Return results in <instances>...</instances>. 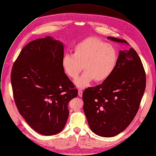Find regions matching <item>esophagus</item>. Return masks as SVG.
<instances>
[{"label": "esophagus", "instance_id": "1", "mask_svg": "<svg viewBox=\"0 0 156 156\" xmlns=\"http://www.w3.org/2000/svg\"><path fill=\"white\" fill-rule=\"evenodd\" d=\"M78 96L80 97H82V96H83V91H82L81 90H78Z\"/></svg>", "mask_w": 156, "mask_h": 156}]
</instances>
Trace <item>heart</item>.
Returning <instances> with one entry per match:
<instances>
[{
    "label": "heart",
    "instance_id": "obj_1",
    "mask_svg": "<svg viewBox=\"0 0 156 156\" xmlns=\"http://www.w3.org/2000/svg\"><path fill=\"white\" fill-rule=\"evenodd\" d=\"M117 58V52L112 45L95 37H87L75 46L73 55L63 57L62 65L65 73L73 79L78 77L83 66L85 72L74 82L76 87L83 89L93 80H107L114 71Z\"/></svg>",
    "mask_w": 156,
    "mask_h": 156
}]
</instances>
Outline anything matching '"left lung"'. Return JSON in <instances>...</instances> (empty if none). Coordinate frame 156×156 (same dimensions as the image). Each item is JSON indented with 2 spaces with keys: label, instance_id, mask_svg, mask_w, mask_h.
<instances>
[{
  "label": "left lung",
  "instance_id": "1",
  "mask_svg": "<svg viewBox=\"0 0 156 156\" xmlns=\"http://www.w3.org/2000/svg\"><path fill=\"white\" fill-rule=\"evenodd\" d=\"M107 39L129 45L125 40ZM145 87L146 75L136 52L133 48L120 51L112 75L83 93L84 112L91 129L107 138L125 130L138 112Z\"/></svg>",
  "mask_w": 156,
  "mask_h": 156
}]
</instances>
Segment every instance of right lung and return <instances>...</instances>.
<instances>
[{"label":"right lung","mask_w":156,"mask_h":156,"mask_svg":"<svg viewBox=\"0 0 156 156\" xmlns=\"http://www.w3.org/2000/svg\"><path fill=\"white\" fill-rule=\"evenodd\" d=\"M62 42L51 36L26 45L13 64L11 82L20 115L45 136L61 132L67 121L69 102L78 96L63 69Z\"/></svg>","instance_id":"add662e5"}]
</instances>
